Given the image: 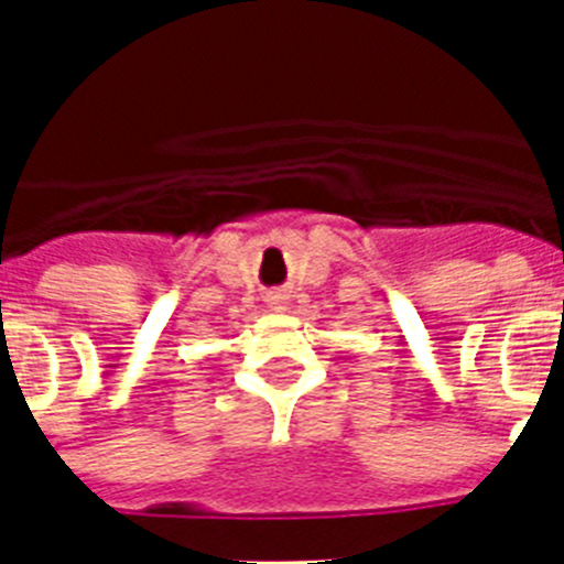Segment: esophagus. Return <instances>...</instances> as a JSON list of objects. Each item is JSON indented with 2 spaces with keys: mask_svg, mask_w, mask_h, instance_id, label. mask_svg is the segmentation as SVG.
Masks as SVG:
<instances>
[{
  "mask_svg": "<svg viewBox=\"0 0 564 564\" xmlns=\"http://www.w3.org/2000/svg\"><path fill=\"white\" fill-rule=\"evenodd\" d=\"M268 302H271L273 311H288V296H285V293H271V296H268Z\"/></svg>",
  "mask_w": 564,
  "mask_h": 564,
  "instance_id": "obj_1",
  "label": "esophagus"
}]
</instances>
